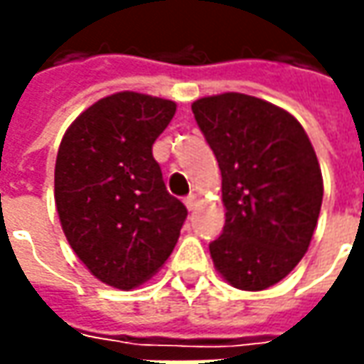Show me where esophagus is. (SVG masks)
Listing matches in <instances>:
<instances>
[{
  "label": "esophagus",
  "mask_w": 364,
  "mask_h": 364,
  "mask_svg": "<svg viewBox=\"0 0 364 364\" xmlns=\"http://www.w3.org/2000/svg\"><path fill=\"white\" fill-rule=\"evenodd\" d=\"M184 204H186L188 210H194V208H196V196H194V194H188V196L184 198Z\"/></svg>",
  "instance_id": "obj_1"
}]
</instances>
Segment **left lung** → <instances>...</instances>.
Listing matches in <instances>:
<instances>
[{
	"label": "left lung",
	"instance_id": "obj_1",
	"mask_svg": "<svg viewBox=\"0 0 364 364\" xmlns=\"http://www.w3.org/2000/svg\"><path fill=\"white\" fill-rule=\"evenodd\" d=\"M223 176L227 220L208 245L239 289L282 282L308 251L322 206V172L296 117L257 97L223 92L192 103Z\"/></svg>",
	"mask_w": 364,
	"mask_h": 364
}]
</instances>
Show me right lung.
Instances as JSON below:
<instances>
[{
	"label": "right lung",
	"instance_id": "1",
	"mask_svg": "<svg viewBox=\"0 0 364 364\" xmlns=\"http://www.w3.org/2000/svg\"><path fill=\"white\" fill-rule=\"evenodd\" d=\"M176 103L141 92L97 101L64 133L54 200L63 231L103 284L133 289L174 251L186 206L164 184L151 146Z\"/></svg>",
	"mask_w": 364,
	"mask_h": 364
}]
</instances>
